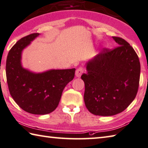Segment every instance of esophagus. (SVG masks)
<instances>
[{"label":"esophagus","mask_w":148,"mask_h":148,"mask_svg":"<svg viewBox=\"0 0 148 148\" xmlns=\"http://www.w3.org/2000/svg\"><path fill=\"white\" fill-rule=\"evenodd\" d=\"M84 72V68L82 67H79L75 71V75L77 77H80Z\"/></svg>","instance_id":"esophagus-1"}]
</instances>
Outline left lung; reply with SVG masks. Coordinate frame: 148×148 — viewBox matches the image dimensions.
<instances>
[{
	"instance_id": "left-lung-1",
	"label": "left lung",
	"mask_w": 148,
	"mask_h": 148,
	"mask_svg": "<svg viewBox=\"0 0 148 148\" xmlns=\"http://www.w3.org/2000/svg\"><path fill=\"white\" fill-rule=\"evenodd\" d=\"M118 44L104 48L86 64L81 79L85 85V105L93 114L110 116L123 112L138 92L140 64L134 49L123 38L112 37Z\"/></svg>"
}]
</instances>
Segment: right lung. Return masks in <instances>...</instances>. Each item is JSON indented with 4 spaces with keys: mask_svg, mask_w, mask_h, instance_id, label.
Here are the masks:
<instances>
[{
    "mask_svg": "<svg viewBox=\"0 0 148 148\" xmlns=\"http://www.w3.org/2000/svg\"><path fill=\"white\" fill-rule=\"evenodd\" d=\"M40 35L23 37L10 49L6 64L7 83L10 95L23 110L33 114H47L58 107L62 92L73 79L75 69H51L31 72L21 65L22 51Z\"/></svg>",
    "mask_w": 148,
    "mask_h": 148,
    "instance_id": "1",
    "label": "right lung"
}]
</instances>
